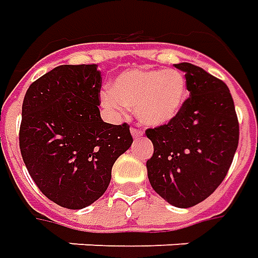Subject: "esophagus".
I'll return each mask as SVG.
<instances>
[{"label": "esophagus", "instance_id": "34e87169", "mask_svg": "<svg viewBox=\"0 0 258 258\" xmlns=\"http://www.w3.org/2000/svg\"><path fill=\"white\" fill-rule=\"evenodd\" d=\"M131 134H133V137H134V138H138V137L143 136V130L133 127V128H131Z\"/></svg>", "mask_w": 258, "mask_h": 258}]
</instances>
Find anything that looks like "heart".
Returning <instances> with one entry per match:
<instances>
[{
    "mask_svg": "<svg viewBox=\"0 0 258 258\" xmlns=\"http://www.w3.org/2000/svg\"><path fill=\"white\" fill-rule=\"evenodd\" d=\"M186 80L178 70H128L101 94L103 106L115 114L136 108L145 125H162L180 111L186 100Z\"/></svg>",
    "mask_w": 258,
    "mask_h": 258,
    "instance_id": "1",
    "label": "heart"
}]
</instances>
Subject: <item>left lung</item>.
Wrapping results in <instances>:
<instances>
[{"label": "left lung", "instance_id": "left-lung-1", "mask_svg": "<svg viewBox=\"0 0 258 258\" xmlns=\"http://www.w3.org/2000/svg\"><path fill=\"white\" fill-rule=\"evenodd\" d=\"M175 68L185 72L189 97L171 121L145 131L154 145L147 172L166 202L190 208L227 175L239 145V120L225 82L190 63Z\"/></svg>", "mask_w": 258, "mask_h": 258}]
</instances>
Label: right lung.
<instances>
[{
	"instance_id": "obj_1",
	"label": "right lung",
	"mask_w": 258,
	"mask_h": 258,
	"mask_svg": "<svg viewBox=\"0 0 258 258\" xmlns=\"http://www.w3.org/2000/svg\"><path fill=\"white\" fill-rule=\"evenodd\" d=\"M97 64H62L26 90L19 150L43 195L66 209H83L108 188L115 159L133 144L130 125L100 117Z\"/></svg>"
}]
</instances>
